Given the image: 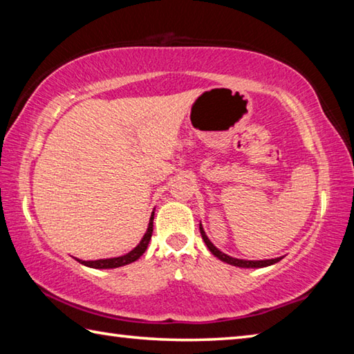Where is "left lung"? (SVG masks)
<instances>
[{
    "label": "left lung",
    "instance_id": "1",
    "mask_svg": "<svg viewBox=\"0 0 354 354\" xmlns=\"http://www.w3.org/2000/svg\"><path fill=\"white\" fill-rule=\"evenodd\" d=\"M200 232H201V237L205 243L207 245V248L211 253L218 257L220 261H223L226 263H230V266H234V267H241V268H262V267H268V266H273V263L279 262L283 257H274V259H263V261H247V259H237V257H232V256H227L225 254L223 251H220L215 245L209 241V237L206 236L205 230H203V225L200 223Z\"/></svg>",
    "mask_w": 354,
    "mask_h": 354
}]
</instances>
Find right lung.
Instances as JSON below:
<instances>
[{"instance_id": "right-lung-1", "label": "right lung", "mask_w": 354, "mask_h": 354, "mask_svg": "<svg viewBox=\"0 0 354 354\" xmlns=\"http://www.w3.org/2000/svg\"><path fill=\"white\" fill-rule=\"evenodd\" d=\"M153 218H154V212H151V217H149V223L147 227V232L143 234L142 241L134 250H131L129 253L118 256V257H109V259H97V261H82V259H76L77 262H81L82 266L91 267V268H117V267H123L128 266V263L134 262L139 259V257L145 253V250L149 243V239H151L153 234Z\"/></svg>"}]
</instances>
